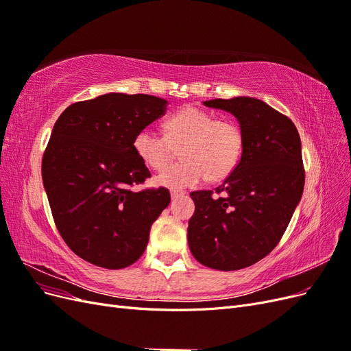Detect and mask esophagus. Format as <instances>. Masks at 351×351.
Returning a JSON list of instances; mask_svg holds the SVG:
<instances>
[{
	"label": "esophagus",
	"instance_id": "obj_1",
	"mask_svg": "<svg viewBox=\"0 0 351 351\" xmlns=\"http://www.w3.org/2000/svg\"><path fill=\"white\" fill-rule=\"evenodd\" d=\"M184 193L183 192H180V190H171V197L173 199H178V197H182Z\"/></svg>",
	"mask_w": 351,
	"mask_h": 351
}]
</instances>
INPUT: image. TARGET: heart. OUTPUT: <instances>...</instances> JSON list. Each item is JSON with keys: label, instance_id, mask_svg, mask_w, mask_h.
<instances>
[{"label": "heart", "instance_id": "heart-1", "mask_svg": "<svg viewBox=\"0 0 351 351\" xmlns=\"http://www.w3.org/2000/svg\"><path fill=\"white\" fill-rule=\"evenodd\" d=\"M167 136L145 127L134 137V151L154 169L165 168L182 147L184 161L168 167L155 182L173 190L192 187L206 177L219 182L237 168L243 154V136L239 125L217 120L214 114L187 107L165 123Z\"/></svg>", "mask_w": 351, "mask_h": 351}]
</instances>
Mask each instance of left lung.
Segmentation results:
<instances>
[{
  "label": "left lung",
  "instance_id": "1",
  "mask_svg": "<svg viewBox=\"0 0 351 351\" xmlns=\"http://www.w3.org/2000/svg\"><path fill=\"white\" fill-rule=\"evenodd\" d=\"M240 124L243 154L224 184L190 193L187 241L197 262L218 271L256 263L277 246L304 187L302 142L289 117L250 97L205 101Z\"/></svg>",
  "mask_w": 351,
  "mask_h": 351
}]
</instances>
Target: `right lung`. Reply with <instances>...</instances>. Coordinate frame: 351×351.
Listing matches in <instances>:
<instances>
[{"label":"right lung","mask_w":351,"mask_h":351,"mask_svg":"<svg viewBox=\"0 0 351 351\" xmlns=\"http://www.w3.org/2000/svg\"><path fill=\"white\" fill-rule=\"evenodd\" d=\"M167 105L152 95L111 92L70 105L54 124L42 159L52 217L67 246L97 267L134 263L169 205L167 189H130L151 177L134 137L161 119Z\"/></svg>","instance_id":"add662e5"}]
</instances>
